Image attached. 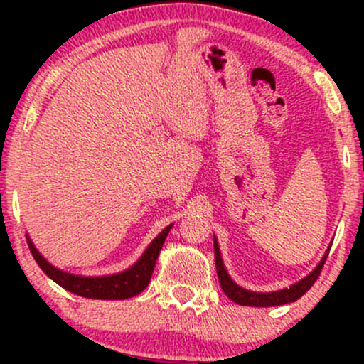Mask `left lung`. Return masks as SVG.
<instances>
[{"label": "left lung", "mask_w": 364, "mask_h": 364, "mask_svg": "<svg viewBox=\"0 0 364 364\" xmlns=\"http://www.w3.org/2000/svg\"><path fill=\"white\" fill-rule=\"evenodd\" d=\"M169 229L159 235L149 250L145 252L140 262L136 263L133 269L127 270L123 274L107 275V277H82V275L66 274L63 270H58L53 267L46 258L37 252V248L32 245V241L27 237L28 250H31L32 257L37 262V265L43 269V272L51 277L54 282L60 284L66 291L73 292V294L82 296V298H94V299H127L139 296L145 287L149 286L150 277H152L154 267H156L157 255L161 252L162 245H164L166 236H168Z\"/></svg>", "instance_id": "obj_1"}]
</instances>
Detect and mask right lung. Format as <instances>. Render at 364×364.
Here are the masks:
<instances>
[{"label": "right lung", "mask_w": 364, "mask_h": 364, "mask_svg": "<svg viewBox=\"0 0 364 364\" xmlns=\"http://www.w3.org/2000/svg\"><path fill=\"white\" fill-rule=\"evenodd\" d=\"M325 258H327V255H325ZM325 258L306 279H303L301 282H298L296 286L289 287V289L272 292V294H255V292L245 291L241 289V287H237L236 284L229 279V275L225 272L223 265V260H220L219 246L215 243V265H217V275H219L220 287H223V291L228 294L229 299H232V301L237 304H243V306H275V304L296 301V299L301 298L304 292L310 289L313 284H315L316 279H318L321 267H323L325 263Z\"/></svg>", "instance_id": "obj_1"}]
</instances>
